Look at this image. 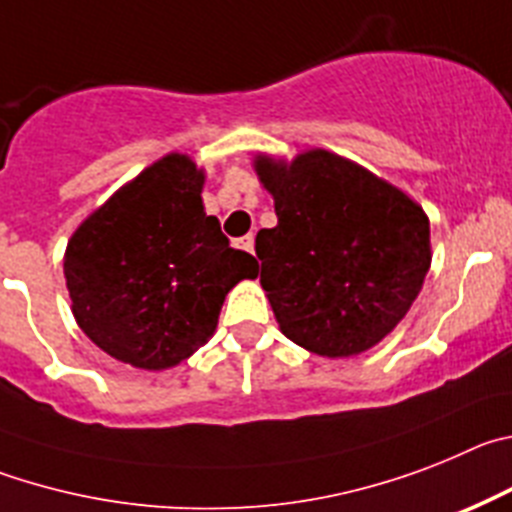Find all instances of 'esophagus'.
I'll return each mask as SVG.
<instances>
[{
  "instance_id": "esophagus-1",
  "label": "esophagus",
  "mask_w": 512,
  "mask_h": 512,
  "mask_svg": "<svg viewBox=\"0 0 512 512\" xmlns=\"http://www.w3.org/2000/svg\"><path fill=\"white\" fill-rule=\"evenodd\" d=\"M237 247L242 252H252V250H255V237H252V234H245V237H239L237 239Z\"/></svg>"
}]
</instances>
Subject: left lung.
I'll list each match as a JSON object with an SVG mask.
<instances>
[{
	"mask_svg": "<svg viewBox=\"0 0 512 512\" xmlns=\"http://www.w3.org/2000/svg\"><path fill=\"white\" fill-rule=\"evenodd\" d=\"M278 224L260 229V283L280 331L321 357L382 342L421 293L431 229L400 188L329 150L290 163L257 155Z\"/></svg>",
	"mask_w": 512,
	"mask_h": 512,
	"instance_id": "1",
	"label": "left lung"
}]
</instances>
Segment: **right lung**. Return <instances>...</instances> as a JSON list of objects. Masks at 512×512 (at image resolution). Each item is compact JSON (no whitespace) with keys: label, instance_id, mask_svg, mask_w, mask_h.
Listing matches in <instances>:
<instances>
[{"label":"right lung","instance_id":"add662e5","mask_svg":"<svg viewBox=\"0 0 512 512\" xmlns=\"http://www.w3.org/2000/svg\"><path fill=\"white\" fill-rule=\"evenodd\" d=\"M204 170L170 153L119 188L68 239L63 275L76 324L140 370L181 365L214 334L229 290L257 278L206 216Z\"/></svg>","mask_w":512,"mask_h":512}]
</instances>
